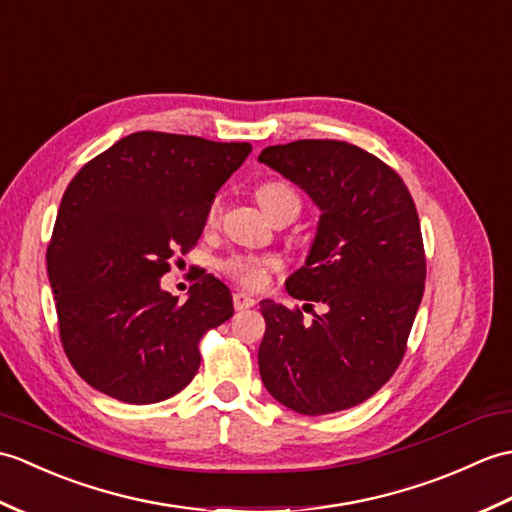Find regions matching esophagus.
Masks as SVG:
<instances>
[{"mask_svg":"<svg viewBox=\"0 0 512 512\" xmlns=\"http://www.w3.org/2000/svg\"><path fill=\"white\" fill-rule=\"evenodd\" d=\"M232 302H234V309L236 311H245V309H249V306L256 304V298H254V295L243 293V291H236L232 295Z\"/></svg>","mask_w":512,"mask_h":512,"instance_id":"34e87169","label":"esophagus"}]
</instances>
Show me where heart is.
Returning a JSON list of instances; mask_svg holds the SVG:
<instances>
[{"mask_svg":"<svg viewBox=\"0 0 512 512\" xmlns=\"http://www.w3.org/2000/svg\"><path fill=\"white\" fill-rule=\"evenodd\" d=\"M256 197L265 212L280 206V203H298L300 206L298 192H295L291 186L282 184V181H269V184H263L256 190ZM219 210H221V199H214L208 217L214 219L219 214ZM278 269H280V260L274 256L238 252L221 260L223 274L245 289H263L267 285L271 271H278Z\"/></svg>","mask_w":512,"mask_h":512,"instance_id":"b5f03b06","label":"heart"}]
</instances>
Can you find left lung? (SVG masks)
Wrapping results in <instances>:
<instances>
[{"label":"left lung","instance_id":"obj_1","mask_svg":"<svg viewBox=\"0 0 512 512\" xmlns=\"http://www.w3.org/2000/svg\"><path fill=\"white\" fill-rule=\"evenodd\" d=\"M258 162L298 184L322 210L306 265L287 280L302 309L260 302L267 331L260 379L289 410H350L381 390L407 350L425 291V247L405 181L379 157L339 140L267 146ZM325 304L315 314L312 304Z\"/></svg>","mask_w":512,"mask_h":512}]
</instances>
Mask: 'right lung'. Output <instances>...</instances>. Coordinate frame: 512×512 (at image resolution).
Returning a JSON list of instances; mask_svg holds the SVG:
<instances>
[{"label": "right lung", "mask_w": 512, "mask_h": 512, "mask_svg": "<svg viewBox=\"0 0 512 512\" xmlns=\"http://www.w3.org/2000/svg\"><path fill=\"white\" fill-rule=\"evenodd\" d=\"M249 151L247 142L138 131L70 181L48 276L65 355L98 392L149 405L197 374L201 337L230 320L232 293L201 271L179 302L160 278L197 245L214 197Z\"/></svg>", "instance_id": "1"}]
</instances>
